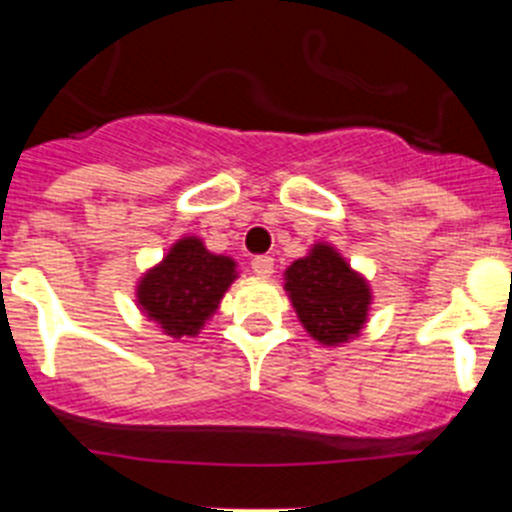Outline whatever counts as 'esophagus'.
<instances>
[{
  "label": "esophagus",
  "instance_id": "34e87169",
  "mask_svg": "<svg viewBox=\"0 0 512 512\" xmlns=\"http://www.w3.org/2000/svg\"><path fill=\"white\" fill-rule=\"evenodd\" d=\"M251 269L256 277H271V274H274V259H271V256H256V259L251 261Z\"/></svg>",
  "mask_w": 512,
  "mask_h": 512
}]
</instances>
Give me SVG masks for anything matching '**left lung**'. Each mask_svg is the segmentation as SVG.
Masks as SVG:
<instances>
[{"instance_id": "8db88e82", "label": "left lung", "mask_w": 512, "mask_h": 512, "mask_svg": "<svg viewBox=\"0 0 512 512\" xmlns=\"http://www.w3.org/2000/svg\"><path fill=\"white\" fill-rule=\"evenodd\" d=\"M284 289L302 328L323 346L356 338L369 318L372 287L330 243H315L284 271Z\"/></svg>"}]
</instances>
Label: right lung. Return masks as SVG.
Instances as JSON below:
<instances>
[{
	"instance_id": "1",
	"label": "right lung",
	"mask_w": 512,
	"mask_h": 512,
	"mask_svg": "<svg viewBox=\"0 0 512 512\" xmlns=\"http://www.w3.org/2000/svg\"><path fill=\"white\" fill-rule=\"evenodd\" d=\"M235 261L210 253L197 235H184L138 279L135 302L171 338L197 336L235 282Z\"/></svg>"
}]
</instances>
